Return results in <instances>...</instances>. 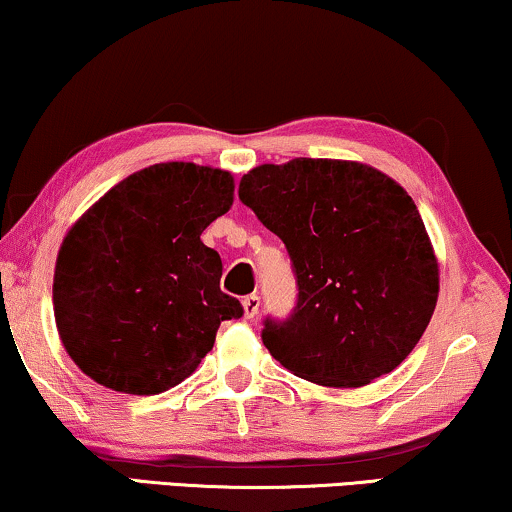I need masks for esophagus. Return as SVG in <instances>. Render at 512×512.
<instances>
[{"instance_id": "obj_1", "label": "esophagus", "mask_w": 512, "mask_h": 512, "mask_svg": "<svg viewBox=\"0 0 512 512\" xmlns=\"http://www.w3.org/2000/svg\"><path fill=\"white\" fill-rule=\"evenodd\" d=\"M242 307H244V317L254 319L258 314V307H261V298H258L256 293H251V296L242 300Z\"/></svg>"}]
</instances>
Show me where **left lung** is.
Masks as SVG:
<instances>
[{
	"mask_svg": "<svg viewBox=\"0 0 512 512\" xmlns=\"http://www.w3.org/2000/svg\"><path fill=\"white\" fill-rule=\"evenodd\" d=\"M240 200L284 242L298 284L286 319H265L263 345L293 375L363 387L401 366L429 326L438 261L403 186L352 160L258 165Z\"/></svg>",
	"mask_w": 512,
	"mask_h": 512,
	"instance_id": "obj_1",
	"label": "left lung"
}]
</instances>
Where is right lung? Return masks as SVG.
<instances>
[{"label": "right lung", "mask_w": 512, "mask_h": 512, "mask_svg": "<svg viewBox=\"0 0 512 512\" xmlns=\"http://www.w3.org/2000/svg\"><path fill=\"white\" fill-rule=\"evenodd\" d=\"M233 174L193 163L144 167L104 193L58 251L53 310L72 361L102 387H177L214 347L240 300L200 235L233 205Z\"/></svg>", "instance_id": "obj_1"}]
</instances>
